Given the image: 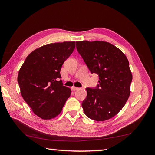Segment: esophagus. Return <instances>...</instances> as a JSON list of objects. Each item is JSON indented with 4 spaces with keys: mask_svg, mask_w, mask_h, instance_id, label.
I'll list each match as a JSON object with an SVG mask.
<instances>
[{
    "mask_svg": "<svg viewBox=\"0 0 155 155\" xmlns=\"http://www.w3.org/2000/svg\"><path fill=\"white\" fill-rule=\"evenodd\" d=\"M78 89H79V88H78V87H71V90L73 91H77V90H78Z\"/></svg>",
    "mask_w": 155,
    "mask_h": 155,
    "instance_id": "obj_1",
    "label": "esophagus"
}]
</instances>
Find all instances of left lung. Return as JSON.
I'll return each instance as SVG.
<instances>
[{
    "instance_id": "left-lung-1",
    "label": "left lung",
    "mask_w": 155,
    "mask_h": 155,
    "mask_svg": "<svg viewBox=\"0 0 155 155\" xmlns=\"http://www.w3.org/2000/svg\"><path fill=\"white\" fill-rule=\"evenodd\" d=\"M77 49L92 74L98 75V84L86 88L83 101L84 114L97 121L114 117L124 106L130 93L133 76L126 56L104 41H77Z\"/></svg>"
}]
</instances>
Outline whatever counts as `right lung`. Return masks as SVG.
Masks as SVG:
<instances>
[{"mask_svg": "<svg viewBox=\"0 0 155 155\" xmlns=\"http://www.w3.org/2000/svg\"><path fill=\"white\" fill-rule=\"evenodd\" d=\"M75 48L74 41L48 44L36 49L25 59L18 74L22 98L42 119L61 113L71 90L63 86L61 69Z\"/></svg>", "mask_w": 155, "mask_h": 155, "instance_id": "obj_1", "label": "right lung"}]
</instances>
